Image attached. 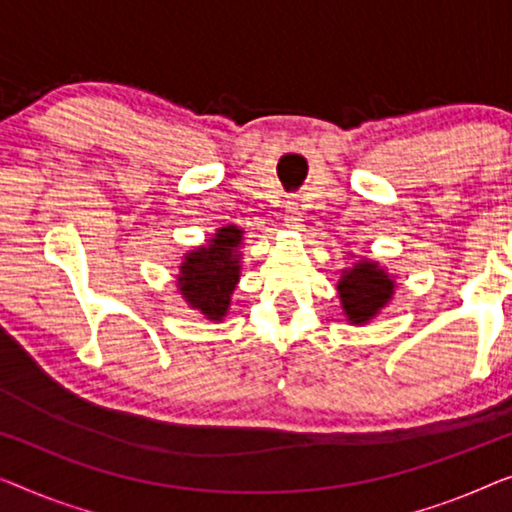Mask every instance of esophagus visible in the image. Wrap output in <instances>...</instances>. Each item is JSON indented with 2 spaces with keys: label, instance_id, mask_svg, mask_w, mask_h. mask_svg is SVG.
<instances>
[{
  "label": "esophagus",
  "instance_id": "esophagus-1",
  "mask_svg": "<svg viewBox=\"0 0 512 512\" xmlns=\"http://www.w3.org/2000/svg\"><path fill=\"white\" fill-rule=\"evenodd\" d=\"M285 225L290 227V229H301L304 225H301V218H304V215H301V211H299V206H297V201H290V204L285 206Z\"/></svg>",
  "mask_w": 512,
  "mask_h": 512
}]
</instances>
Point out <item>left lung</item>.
I'll use <instances>...</instances> for the list:
<instances>
[{
  "instance_id": "1",
  "label": "left lung",
  "mask_w": 512,
  "mask_h": 512,
  "mask_svg": "<svg viewBox=\"0 0 512 512\" xmlns=\"http://www.w3.org/2000/svg\"><path fill=\"white\" fill-rule=\"evenodd\" d=\"M336 290L350 325H366L390 304L394 278L385 269H380L378 262L359 259L350 269H343Z\"/></svg>"
}]
</instances>
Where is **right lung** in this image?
<instances>
[{"instance_id": "obj_1", "label": "right lung", "mask_w": 512, "mask_h": 512, "mask_svg": "<svg viewBox=\"0 0 512 512\" xmlns=\"http://www.w3.org/2000/svg\"><path fill=\"white\" fill-rule=\"evenodd\" d=\"M243 229L236 225L220 227L213 239L183 257L178 273V290L187 306L204 315L206 320L220 322L229 311V301L241 273L239 246Z\"/></svg>"}]
</instances>
